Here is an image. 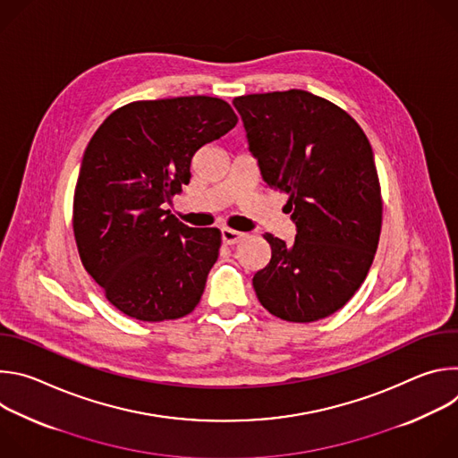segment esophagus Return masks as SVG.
<instances>
[{
  "label": "esophagus",
  "instance_id": "esophagus-1",
  "mask_svg": "<svg viewBox=\"0 0 458 458\" xmlns=\"http://www.w3.org/2000/svg\"><path fill=\"white\" fill-rule=\"evenodd\" d=\"M242 237H244V233H241V232H237V230H232V228H223V230H221V239H223L225 244H235V242H239Z\"/></svg>",
  "mask_w": 458,
  "mask_h": 458
}]
</instances>
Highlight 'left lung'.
<instances>
[{
	"mask_svg": "<svg viewBox=\"0 0 458 458\" xmlns=\"http://www.w3.org/2000/svg\"><path fill=\"white\" fill-rule=\"evenodd\" d=\"M248 147L270 188L288 193L297 235L265 233L270 263L253 276L259 302L290 322L341 310L377 251L382 199L371 145L357 121L306 90L233 99Z\"/></svg>",
	"mask_w": 458,
	"mask_h": 458,
	"instance_id": "1",
	"label": "left lung"
}]
</instances>
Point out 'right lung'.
Segmentation results:
<instances>
[{
    "label": "right lung",
    "mask_w": 458,
    "mask_h": 458,
    "mask_svg": "<svg viewBox=\"0 0 458 458\" xmlns=\"http://www.w3.org/2000/svg\"><path fill=\"white\" fill-rule=\"evenodd\" d=\"M235 124L226 101L186 96L128 103L96 130L74 191V237L85 270L124 315L161 322L199 304L221 232L165 208L190 182L193 154Z\"/></svg>",
    "instance_id": "add662e5"
}]
</instances>
